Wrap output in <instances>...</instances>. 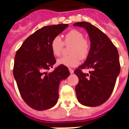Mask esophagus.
I'll return each mask as SVG.
<instances>
[{
  "label": "esophagus",
  "mask_w": 129,
  "mask_h": 129,
  "mask_svg": "<svg viewBox=\"0 0 129 129\" xmlns=\"http://www.w3.org/2000/svg\"><path fill=\"white\" fill-rule=\"evenodd\" d=\"M69 71H70V73H71V74H72V73H74V71L72 69H69Z\"/></svg>",
  "instance_id": "1"
}]
</instances>
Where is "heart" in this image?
Segmentation results:
<instances>
[{
  "label": "heart",
  "instance_id": "1",
  "mask_svg": "<svg viewBox=\"0 0 129 129\" xmlns=\"http://www.w3.org/2000/svg\"><path fill=\"white\" fill-rule=\"evenodd\" d=\"M64 43L71 45L68 56L62 57L57 60V63L68 67H76L80 62V58H86L88 55L90 46L89 43L84 39V35L76 30H72L64 37V43L59 37H56L51 42V50L54 56H59L61 54Z\"/></svg>",
  "mask_w": 129,
  "mask_h": 129
}]
</instances>
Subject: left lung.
<instances>
[{"mask_svg":"<svg viewBox=\"0 0 129 129\" xmlns=\"http://www.w3.org/2000/svg\"><path fill=\"white\" fill-rule=\"evenodd\" d=\"M74 26L86 30L90 48L86 60L74 71L79 78L75 86L77 99L82 105L96 107L102 105L112 94L120 71L118 50L105 34L86 22H77ZM92 68L89 74L81 69Z\"/></svg>","mask_w":129,"mask_h":129,"instance_id":"left-lung-1","label":"left lung"}]
</instances>
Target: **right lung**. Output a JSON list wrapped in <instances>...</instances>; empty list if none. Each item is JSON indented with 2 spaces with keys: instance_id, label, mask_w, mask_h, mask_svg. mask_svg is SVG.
<instances>
[{
  "instance_id": "add662e5",
  "label": "right lung",
  "mask_w": 129,
  "mask_h": 129,
  "mask_svg": "<svg viewBox=\"0 0 129 129\" xmlns=\"http://www.w3.org/2000/svg\"><path fill=\"white\" fill-rule=\"evenodd\" d=\"M68 26L61 24L39 29L16 52L13 76L22 99L33 109L42 111L54 107L58 99L60 82L70 75L68 68L63 65L47 72L56 63L51 50L52 39Z\"/></svg>"
}]
</instances>
